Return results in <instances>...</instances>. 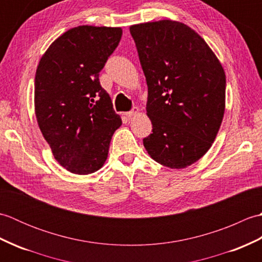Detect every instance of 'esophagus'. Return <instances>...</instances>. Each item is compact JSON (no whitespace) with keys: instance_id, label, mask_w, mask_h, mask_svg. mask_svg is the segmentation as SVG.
Here are the masks:
<instances>
[{"instance_id":"34e87169","label":"esophagus","mask_w":262,"mask_h":262,"mask_svg":"<svg viewBox=\"0 0 262 262\" xmlns=\"http://www.w3.org/2000/svg\"><path fill=\"white\" fill-rule=\"evenodd\" d=\"M138 111H140V109L136 108V107H134V108H133L130 111H127V113H125V116H126V117H133V116L137 115V114H138Z\"/></svg>"}]
</instances>
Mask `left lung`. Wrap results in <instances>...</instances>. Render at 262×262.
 <instances>
[{
	"label": "left lung",
	"instance_id": "left-lung-1",
	"mask_svg": "<svg viewBox=\"0 0 262 262\" xmlns=\"http://www.w3.org/2000/svg\"><path fill=\"white\" fill-rule=\"evenodd\" d=\"M147 83L152 134L143 140L154 161L183 169L208 151L223 120L226 77L198 33L171 20L129 28Z\"/></svg>",
	"mask_w": 262,
	"mask_h": 262
}]
</instances>
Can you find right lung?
Here are the masks:
<instances>
[{
	"instance_id": "right-lung-1",
	"label": "right lung",
	"mask_w": 262,
	"mask_h": 262,
	"mask_svg": "<svg viewBox=\"0 0 262 262\" xmlns=\"http://www.w3.org/2000/svg\"><path fill=\"white\" fill-rule=\"evenodd\" d=\"M121 35V28L75 27L58 37L38 64V125L55 160L72 173L90 174L101 168L121 126L99 81Z\"/></svg>"
}]
</instances>
